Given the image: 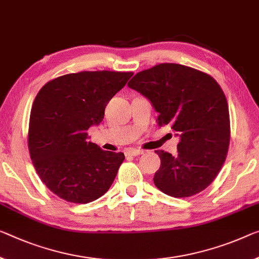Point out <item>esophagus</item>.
I'll return each instance as SVG.
<instances>
[{"label":"esophagus","instance_id":"1","mask_svg":"<svg viewBox=\"0 0 259 259\" xmlns=\"http://www.w3.org/2000/svg\"><path fill=\"white\" fill-rule=\"evenodd\" d=\"M143 152L141 149H134V148H128L126 150V155H132V156H137V155H140Z\"/></svg>","mask_w":259,"mask_h":259}]
</instances>
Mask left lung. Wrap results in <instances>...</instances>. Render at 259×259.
<instances>
[{
  "instance_id": "obj_1",
  "label": "left lung",
  "mask_w": 259,
  "mask_h": 259,
  "mask_svg": "<svg viewBox=\"0 0 259 259\" xmlns=\"http://www.w3.org/2000/svg\"><path fill=\"white\" fill-rule=\"evenodd\" d=\"M127 85L152 103L158 125L171 126L180 137L176 155L155 152L161 158L156 188L175 198L205 190L225 163L230 140L228 103L218 82L191 67L160 63Z\"/></svg>"
}]
</instances>
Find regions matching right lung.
I'll use <instances>...</instances> for the list:
<instances>
[{
	"label": "right lung",
	"instance_id": "right-lung-1",
	"mask_svg": "<svg viewBox=\"0 0 259 259\" xmlns=\"http://www.w3.org/2000/svg\"><path fill=\"white\" fill-rule=\"evenodd\" d=\"M133 73L81 71L47 82L30 114L31 160L47 188L75 204L102 197L117 176L125 155L103 150L87 131L99 125L107 103Z\"/></svg>",
	"mask_w": 259,
	"mask_h": 259
}]
</instances>
